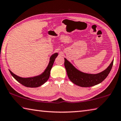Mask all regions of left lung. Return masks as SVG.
Here are the masks:
<instances>
[{"label":"left lung","mask_w":121,"mask_h":121,"mask_svg":"<svg viewBox=\"0 0 121 121\" xmlns=\"http://www.w3.org/2000/svg\"><path fill=\"white\" fill-rule=\"evenodd\" d=\"M113 65V60L104 71L97 74H88L76 69L65 58V67L69 79L74 84L82 87H89L102 82L110 72Z\"/></svg>","instance_id":"obj_1"}]
</instances>
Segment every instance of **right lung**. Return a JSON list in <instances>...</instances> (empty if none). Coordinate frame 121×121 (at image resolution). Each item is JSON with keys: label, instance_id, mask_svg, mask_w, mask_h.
I'll use <instances>...</instances> for the list:
<instances>
[{"label": "right lung", "instance_id": "1", "mask_svg": "<svg viewBox=\"0 0 121 121\" xmlns=\"http://www.w3.org/2000/svg\"><path fill=\"white\" fill-rule=\"evenodd\" d=\"M58 53H54L52 55L50 59V62L48 65L47 69H45L44 72L41 75L34 77L32 78H21L15 75L13 72L9 70L10 73L12 76L16 79L17 82H19L22 85L27 87L35 88L40 86L44 84L49 79L50 74V71L53 66V63L56 58L58 56Z\"/></svg>", "mask_w": 121, "mask_h": 121}]
</instances>
